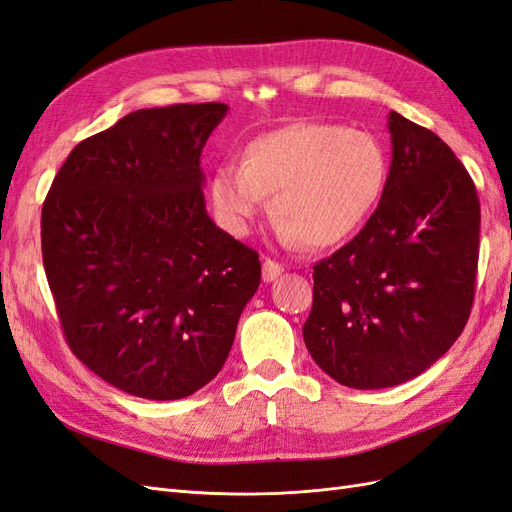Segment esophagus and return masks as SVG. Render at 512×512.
Returning a JSON list of instances; mask_svg holds the SVG:
<instances>
[{
  "label": "esophagus",
  "instance_id": "esophagus-1",
  "mask_svg": "<svg viewBox=\"0 0 512 512\" xmlns=\"http://www.w3.org/2000/svg\"><path fill=\"white\" fill-rule=\"evenodd\" d=\"M284 271V267L280 265V262H275L271 258H265V262H262V280L265 282H273L275 278H280Z\"/></svg>",
  "mask_w": 512,
  "mask_h": 512
}]
</instances>
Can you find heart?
<instances>
[{
    "label": "heart",
    "mask_w": 512,
    "mask_h": 512,
    "mask_svg": "<svg viewBox=\"0 0 512 512\" xmlns=\"http://www.w3.org/2000/svg\"><path fill=\"white\" fill-rule=\"evenodd\" d=\"M390 157L368 131L329 122H295L256 137L241 168L222 165L211 181L219 222L237 237L267 211L284 241L331 247L366 224L383 198Z\"/></svg>",
    "instance_id": "heart-1"
}]
</instances>
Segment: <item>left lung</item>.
<instances>
[{
  "label": "left lung",
  "instance_id": "8db88e82",
  "mask_svg": "<svg viewBox=\"0 0 512 512\" xmlns=\"http://www.w3.org/2000/svg\"><path fill=\"white\" fill-rule=\"evenodd\" d=\"M392 165L375 213L314 265L303 342L331 379L355 390L405 383L444 355L476 290L480 202L446 142L390 112Z\"/></svg>",
  "mask_w": 512,
  "mask_h": 512
}]
</instances>
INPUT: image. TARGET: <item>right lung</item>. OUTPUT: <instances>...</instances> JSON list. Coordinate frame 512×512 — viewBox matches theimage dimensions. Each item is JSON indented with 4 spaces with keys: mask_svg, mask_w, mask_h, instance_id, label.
Masks as SVG:
<instances>
[{
    "mask_svg": "<svg viewBox=\"0 0 512 512\" xmlns=\"http://www.w3.org/2000/svg\"><path fill=\"white\" fill-rule=\"evenodd\" d=\"M224 103L137 109L79 142L40 217L71 351L114 388L185 398L222 370L260 260L213 224L202 148Z\"/></svg>",
    "mask_w": 512,
    "mask_h": 512,
    "instance_id": "obj_1",
    "label": "right lung"
}]
</instances>
